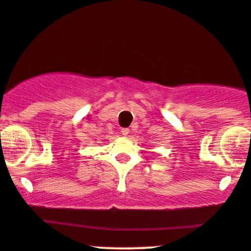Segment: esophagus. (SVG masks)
Masks as SVG:
<instances>
[{"mask_svg":"<svg viewBox=\"0 0 251 251\" xmlns=\"http://www.w3.org/2000/svg\"><path fill=\"white\" fill-rule=\"evenodd\" d=\"M128 132H130V130H128V128H121V133H123L124 136H127Z\"/></svg>","mask_w":251,"mask_h":251,"instance_id":"1","label":"esophagus"}]
</instances>
